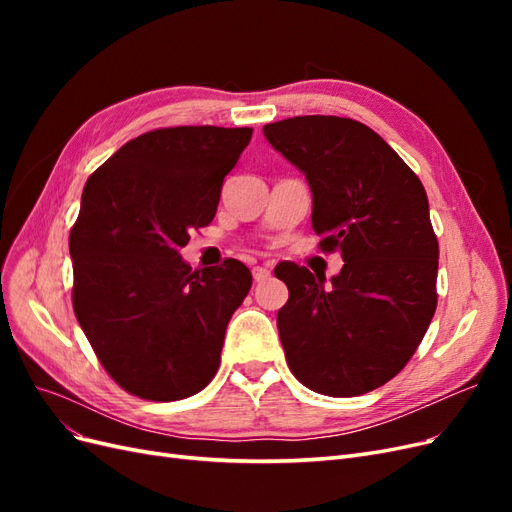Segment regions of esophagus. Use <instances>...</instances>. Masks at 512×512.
Segmentation results:
<instances>
[{"label":"esophagus","instance_id":"obj_1","mask_svg":"<svg viewBox=\"0 0 512 512\" xmlns=\"http://www.w3.org/2000/svg\"><path fill=\"white\" fill-rule=\"evenodd\" d=\"M252 275H254V282H265L271 277V271L267 267H254Z\"/></svg>","mask_w":512,"mask_h":512}]
</instances>
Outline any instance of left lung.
<instances>
[{"mask_svg": "<svg viewBox=\"0 0 512 512\" xmlns=\"http://www.w3.org/2000/svg\"><path fill=\"white\" fill-rule=\"evenodd\" d=\"M262 134L305 175L322 252L344 258L329 284L294 262L280 267L288 367L329 397L374 391L406 367L436 314L440 252L423 183L354 119L290 117Z\"/></svg>", "mask_w": 512, "mask_h": 512, "instance_id": "left-lung-1", "label": "left lung"}]
</instances>
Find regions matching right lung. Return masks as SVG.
<instances>
[{
  "label": "right lung",
  "mask_w": 512,
  "mask_h": 512,
  "mask_svg": "<svg viewBox=\"0 0 512 512\" xmlns=\"http://www.w3.org/2000/svg\"><path fill=\"white\" fill-rule=\"evenodd\" d=\"M252 128L145 132L85 183L70 232L76 320L111 378L151 401L215 376L230 316L252 286L243 262L192 271L179 254L218 211Z\"/></svg>",
  "instance_id": "add662e5"
}]
</instances>
